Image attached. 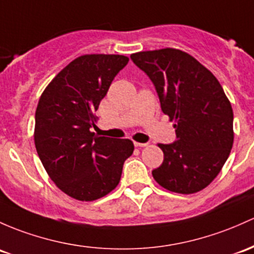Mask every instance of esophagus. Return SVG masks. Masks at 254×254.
Masks as SVG:
<instances>
[{"label":"esophagus","mask_w":254,"mask_h":254,"mask_svg":"<svg viewBox=\"0 0 254 254\" xmlns=\"http://www.w3.org/2000/svg\"><path fill=\"white\" fill-rule=\"evenodd\" d=\"M134 145L136 146V147H146V146L148 145V143H142V142H134Z\"/></svg>","instance_id":"1"}]
</instances>
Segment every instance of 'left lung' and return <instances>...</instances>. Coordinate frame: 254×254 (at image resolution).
I'll use <instances>...</instances> for the list:
<instances>
[{"mask_svg":"<svg viewBox=\"0 0 254 254\" xmlns=\"http://www.w3.org/2000/svg\"><path fill=\"white\" fill-rule=\"evenodd\" d=\"M130 57L152 80L163 113L175 123V142L158 143L164 161L152 172L154 180L176 193L203 190L220 173L234 143L233 107L220 82L181 50L142 51Z\"/></svg>","mask_w":254,"mask_h":254,"instance_id":"left-lung-1","label":"left lung"}]
</instances>
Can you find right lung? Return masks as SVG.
<instances>
[{
	"label": "right lung",
	"instance_id": "add662e5",
	"mask_svg": "<svg viewBox=\"0 0 254 254\" xmlns=\"http://www.w3.org/2000/svg\"><path fill=\"white\" fill-rule=\"evenodd\" d=\"M127 62L122 55L80 56L52 79L37 103V154L56 186L78 201H95L113 191L134 152L129 138L114 140L90 130L101 100Z\"/></svg>",
	"mask_w": 254,
	"mask_h": 254
}]
</instances>
